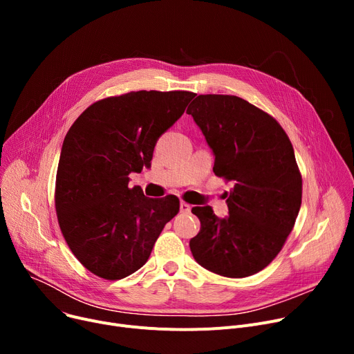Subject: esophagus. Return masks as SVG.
Wrapping results in <instances>:
<instances>
[{
	"label": "esophagus",
	"mask_w": 354,
	"mask_h": 354,
	"mask_svg": "<svg viewBox=\"0 0 354 354\" xmlns=\"http://www.w3.org/2000/svg\"><path fill=\"white\" fill-rule=\"evenodd\" d=\"M191 205L189 203H187V202H180V205H179V209H180V212H183V214H189L191 212Z\"/></svg>",
	"instance_id": "34e87169"
}]
</instances>
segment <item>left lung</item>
Wrapping results in <instances>:
<instances>
[{
  "mask_svg": "<svg viewBox=\"0 0 354 354\" xmlns=\"http://www.w3.org/2000/svg\"><path fill=\"white\" fill-rule=\"evenodd\" d=\"M215 156L214 172L234 182L228 216L195 207L201 230L189 241L195 261L243 278L281 251L301 207V175L292 145L266 111L228 95H199L188 107Z\"/></svg>",
  "mask_w": 354,
  "mask_h": 354,
  "instance_id": "left-lung-1",
  "label": "left lung"
}]
</instances>
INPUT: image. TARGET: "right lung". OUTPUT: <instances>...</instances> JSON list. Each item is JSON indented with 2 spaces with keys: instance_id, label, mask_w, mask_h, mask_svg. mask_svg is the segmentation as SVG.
Returning a JSON list of instances; mask_svg holds the SVG:
<instances>
[{
  "instance_id": "1",
  "label": "right lung",
  "mask_w": 354,
  "mask_h": 354,
  "mask_svg": "<svg viewBox=\"0 0 354 354\" xmlns=\"http://www.w3.org/2000/svg\"><path fill=\"white\" fill-rule=\"evenodd\" d=\"M195 93L130 91L87 107L67 132L55 179V211L67 245L93 274L120 280L149 259L179 199L147 198L129 175L151 167L158 139Z\"/></svg>"
}]
</instances>
